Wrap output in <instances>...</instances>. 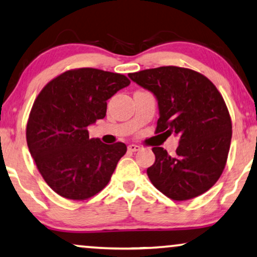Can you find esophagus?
I'll return each instance as SVG.
<instances>
[{"label":"esophagus","instance_id":"34e87169","mask_svg":"<svg viewBox=\"0 0 257 257\" xmlns=\"http://www.w3.org/2000/svg\"><path fill=\"white\" fill-rule=\"evenodd\" d=\"M127 149H128V151L136 152V151H138V150H141V146L136 145V144H131V145L127 146Z\"/></svg>","mask_w":257,"mask_h":257}]
</instances>
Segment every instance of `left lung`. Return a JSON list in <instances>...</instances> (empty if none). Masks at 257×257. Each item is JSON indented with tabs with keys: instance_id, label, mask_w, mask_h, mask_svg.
Instances as JSON below:
<instances>
[{
	"instance_id": "1",
	"label": "left lung",
	"mask_w": 257,
	"mask_h": 257,
	"mask_svg": "<svg viewBox=\"0 0 257 257\" xmlns=\"http://www.w3.org/2000/svg\"><path fill=\"white\" fill-rule=\"evenodd\" d=\"M128 76L157 99L156 133L179 136L175 156L152 149L156 161L148 169L150 181L173 201L204 194L221 177L231 142V119L221 93L201 73L176 66Z\"/></svg>"
}]
</instances>
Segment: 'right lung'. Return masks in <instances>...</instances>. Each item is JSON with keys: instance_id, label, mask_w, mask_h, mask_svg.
<instances>
[{"instance_id": "right-lung-1", "label": "right lung", "mask_w": 257, "mask_h": 257, "mask_svg": "<svg viewBox=\"0 0 257 257\" xmlns=\"http://www.w3.org/2000/svg\"><path fill=\"white\" fill-rule=\"evenodd\" d=\"M130 80L95 68L71 69L49 81L33 104L27 144L45 182L62 197L82 201L111 179L124 143L89 139V125L105 118L107 100Z\"/></svg>"}]
</instances>
